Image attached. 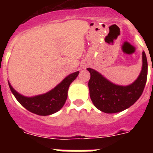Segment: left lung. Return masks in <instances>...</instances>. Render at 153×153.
Instances as JSON below:
<instances>
[{
    "label": "left lung",
    "instance_id": "1",
    "mask_svg": "<svg viewBox=\"0 0 153 153\" xmlns=\"http://www.w3.org/2000/svg\"><path fill=\"white\" fill-rule=\"evenodd\" d=\"M88 86L90 96L94 106L102 112L115 113L123 111L137 101L145 88L148 74V63L145 52H143V68L138 79L127 86L110 83L101 74L91 68Z\"/></svg>",
    "mask_w": 153,
    "mask_h": 153
}]
</instances>
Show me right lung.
<instances>
[{"label":"right lung","instance_id":"add662e5","mask_svg":"<svg viewBox=\"0 0 153 153\" xmlns=\"http://www.w3.org/2000/svg\"><path fill=\"white\" fill-rule=\"evenodd\" d=\"M79 71L70 74L53 90L43 95L26 97L19 94L9 83V86L20 103L31 113L40 116H48L60 110L67 98V91L70 83L76 78Z\"/></svg>","mask_w":153,"mask_h":153}]
</instances>
